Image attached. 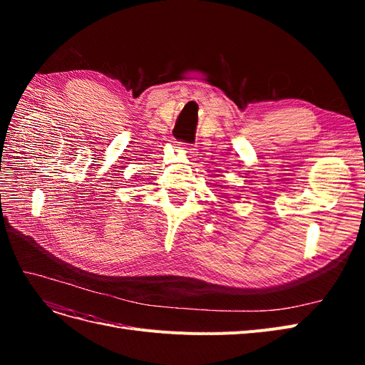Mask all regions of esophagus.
<instances>
[{"mask_svg":"<svg viewBox=\"0 0 365 365\" xmlns=\"http://www.w3.org/2000/svg\"><path fill=\"white\" fill-rule=\"evenodd\" d=\"M185 149H187V152L193 153V150H195V146H193V145H187V146H185Z\"/></svg>","mask_w":365,"mask_h":365,"instance_id":"esophagus-1","label":"esophagus"}]
</instances>
